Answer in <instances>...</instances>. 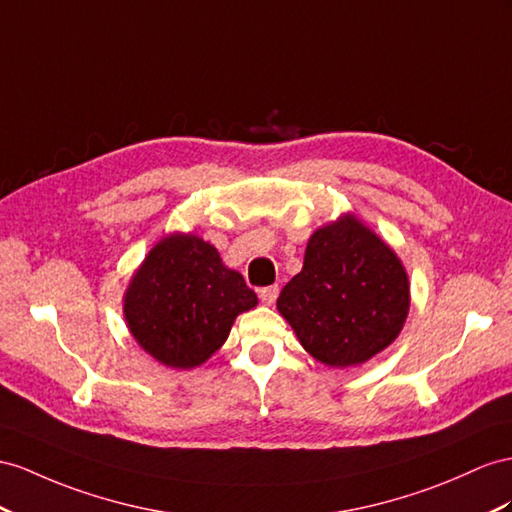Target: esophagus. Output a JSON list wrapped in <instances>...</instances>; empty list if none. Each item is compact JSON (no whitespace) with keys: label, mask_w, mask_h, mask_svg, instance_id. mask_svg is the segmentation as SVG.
<instances>
[{"label":"esophagus","mask_w":512,"mask_h":512,"mask_svg":"<svg viewBox=\"0 0 512 512\" xmlns=\"http://www.w3.org/2000/svg\"><path fill=\"white\" fill-rule=\"evenodd\" d=\"M277 296H279V285H268V287H261V290H259L261 303H266V305H274Z\"/></svg>","instance_id":"obj_1"}]
</instances>
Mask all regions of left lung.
Returning a JSON list of instances; mask_svg holds the SVG:
<instances>
[{
    "instance_id": "left-lung-1",
    "label": "left lung",
    "mask_w": 512,
    "mask_h": 512,
    "mask_svg": "<svg viewBox=\"0 0 512 512\" xmlns=\"http://www.w3.org/2000/svg\"><path fill=\"white\" fill-rule=\"evenodd\" d=\"M409 307L411 281L402 259L352 212L311 233L303 270L277 300L300 346L342 370L396 342Z\"/></svg>"
}]
</instances>
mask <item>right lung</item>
I'll return each instance as SVG.
<instances>
[{
	"label": "right lung",
	"mask_w": 512,
	"mask_h": 512,
	"mask_svg": "<svg viewBox=\"0 0 512 512\" xmlns=\"http://www.w3.org/2000/svg\"><path fill=\"white\" fill-rule=\"evenodd\" d=\"M257 307L244 277L194 233H168L134 270L123 316L136 344L173 370L203 365L227 342L235 318Z\"/></svg>",
	"instance_id": "1"
}]
</instances>
